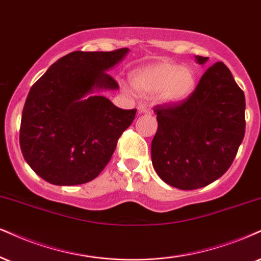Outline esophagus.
<instances>
[{"instance_id":"1","label":"esophagus","mask_w":261,"mask_h":261,"mask_svg":"<svg viewBox=\"0 0 261 261\" xmlns=\"http://www.w3.org/2000/svg\"><path fill=\"white\" fill-rule=\"evenodd\" d=\"M138 111H139V114H150V112H151L150 109L144 104L138 105Z\"/></svg>"}]
</instances>
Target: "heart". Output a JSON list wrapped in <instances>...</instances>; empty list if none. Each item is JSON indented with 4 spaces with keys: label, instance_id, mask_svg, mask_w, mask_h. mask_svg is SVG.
<instances>
[{
    "label": "heart",
    "instance_id": "heart-1",
    "mask_svg": "<svg viewBox=\"0 0 261 261\" xmlns=\"http://www.w3.org/2000/svg\"><path fill=\"white\" fill-rule=\"evenodd\" d=\"M133 85L141 94H155L167 105L185 101L196 88V75L189 66L175 63L159 62L137 70Z\"/></svg>",
    "mask_w": 261,
    "mask_h": 261
}]
</instances>
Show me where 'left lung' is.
Masks as SVG:
<instances>
[{
    "instance_id": "8db88e82",
    "label": "left lung",
    "mask_w": 261,
    "mask_h": 261,
    "mask_svg": "<svg viewBox=\"0 0 261 261\" xmlns=\"http://www.w3.org/2000/svg\"><path fill=\"white\" fill-rule=\"evenodd\" d=\"M201 65L207 57L196 56ZM244 93L224 63L208 67L189 99L156 105L151 160L163 181L180 190L203 188L230 168L244 138Z\"/></svg>"
}]
</instances>
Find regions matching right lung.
Returning a JSON list of instances; mask_svg holds the SVG:
<instances>
[{
    "label": "right lung",
    "mask_w": 261,
    "mask_h": 261,
    "mask_svg": "<svg viewBox=\"0 0 261 261\" xmlns=\"http://www.w3.org/2000/svg\"><path fill=\"white\" fill-rule=\"evenodd\" d=\"M128 52L76 50L57 60L31 87L19 141L25 161L42 179L60 186L85 184L108 165L137 110L117 108L95 93L118 89L106 71Z\"/></svg>",
    "instance_id": "right-lung-1"
}]
</instances>
